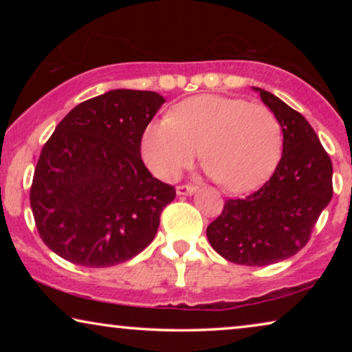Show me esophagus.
Wrapping results in <instances>:
<instances>
[{
	"label": "esophagus",
	"mask_w": 352,
	"mask_h": 352,
	"mask_svg": "<svg viewBox=\"0 0 352 352\" xmlns=\"http://www.w3.org/2000/svg\"><path fill=\"white\" fill-rule=\"evenodd\" d=\"M195 190H197V187L195 186H189V184L177 186L176 187V194L177 195H190V194H194Z\"/></svg>",
	"instance_id": "34e87169"
}]
</instances>
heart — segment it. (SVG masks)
I'll list each match as a JSON object with an SVG mask.
<instances>
[{"label": "heart", "instance_id": "b5f03b06", "mask_svg": "<svg viewBox=\"0 0 352 352\" xmlns=\"http://www.w3.org/2000/svg\"><path fill=\"white\" fill-rule=\"evenodd\" d=\"M199 151L206 173L224 189L252 190L271 176L280 158V123L266 105L201 94L181 100L142 133L144 162L163 181L179 176Z\"/></svg>", "mask_w": 352, "mask_h": 352}]
</instances>
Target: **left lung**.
I'll return each instance as SVG.
<instances>
[{
    "instance_id": "1",
    "label": "left lung",
    "mask_w": 352,
    "mask_h": 352,
    "mask_svg": "<svg viewBox=\"0 0 352 352\" xmlns=\"http://www.w3.org/2000/svg\"><path fill=\"white\" fill-rule=\"evenodd\" d=\"M253 89L280 123L282 158L256 192L226 200L223 213L206 228V237L230 263L269 266L293 256L309 242L312 228L333 195V166L300 112L269 91Z\"/></svg>"
}]
</instances>
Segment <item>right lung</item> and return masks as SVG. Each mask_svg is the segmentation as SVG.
<instances>
[{
    "label": "right lung",
    "mask_w": 352,
    "mask_h": 352,
    "mask_svg": "<svg viewBox=\"0 0 352 352\" xmlns=\"http://www.w3.org/2000/svg\"><path fill=\"white\" fill-rule=\"evenodd\" d=\"M165 99L113 89L72 109L43 146L30 205L45 245L86 267L124 263L148 247L175 187L141 158L144 129Z\"/></svg>",
    "instance_id": "right-lung-1"
}]
</instances>
